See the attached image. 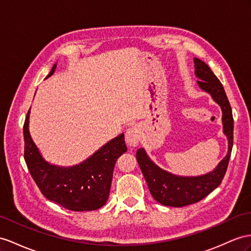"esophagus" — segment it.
<instances>
[{
  "label": "esophagus",
  "instance_id": "1",
  "mask_svg": "<svg viewBox=\"0 0 251 251\" xmlns=\"http://www.w3.org/2000/svg\"><path fill=\"white\" fill-rule=\"evenodd\" d=\"M126 142L129 146H137L140 141V132L137 127H130L129 129L126 131Z\"/></svg>",
  "mask_w": 251,
  "mask_h": 251
}]
</instances>
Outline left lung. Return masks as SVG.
<instances>
[{
  "label": "left lung",
  "mask_w": 251,
  "mask_h": 251,
  "mask_svg": "<svg viewBox=\"0 0 251 251\" xmlns=\"http://www.w3.org/2000/svg\"><path fill=\"white\" fill-rule=\"evenodd\" d=\"M195 74L198 85L203 91L211 94L213 100L221 106L223 111V129L228 138L229 149L217 168L209 174L198 177L175 176L160 169L147 157L143 149L137 151V161L149 185L155 201L170 207H184L201 201L221 184L226 174L229 159L233 145V117L232 109L225 92L224 87L211 69L201 59L195 58Z\"/></svg>",
  "instance_id": "obj_1"
}]
</instances>
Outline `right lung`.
<instances>
[{
	"label": "right lung",
	"mask_w": 251,
	"mask_h": 251,
	"mask_svg": "<svg viewBox=\"0 0 251 251\" xmlns=\"http://www.w3.org/2000/svg\"><path fill=\"white\" fill-rule=\"evenodd\" d=\"M56 64L48 77L54 73ZM29 110L23 125L24 159L31 177L49 201L71 211H92L101 208L110 192L118 158L127 151L124 134L100 149L82 163L60 168L44 160L28 131Z\"/></svg>",
	"instance_id": "add662e5"
}]
</instances>
